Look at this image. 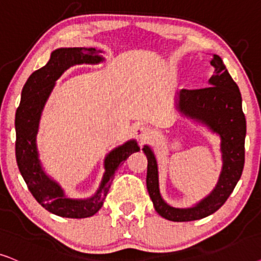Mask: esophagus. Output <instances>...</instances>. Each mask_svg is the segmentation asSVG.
<instances>
[{"instance_id": "esophagus-1", "label": "esophagus", "mask_w": 261, "mask_h": 261, "mask_svg": "<svg viewBox=\"0 0 261 261\" xmlns=\"http://www.w3.org/2000/svg\"><path fill=\"white\" fill-rule=\"evenodd\" d=\"M135 135H136V137H138L142 142H143V141L149 140V138L151 137V130L149 127L144 126V125H141V126H137L135 128Z\"/></svg>"}]
</instances>
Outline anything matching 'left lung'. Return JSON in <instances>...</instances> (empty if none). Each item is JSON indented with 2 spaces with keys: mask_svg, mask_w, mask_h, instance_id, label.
<instances>
[{
  "mask_svg": "<svg viewBox=\"0 0 261 261\" xmlns=\"http://www.w3.org/2000/svg\"><path fill=\"white\" fill-rule=\"evenodd\" d=\"M210 63L214 68V75L209 80L210 86L200 89L180 90L178 109L185 116L206 124L214 133L221 136L223 168L213 193L190 209L169 206L160 196L155 156L147 145L143 148L148 159L149 196L156 213L173 222L200 220L217 211L234 191L244 171L246 118L242 112L241 93L220 56L214 55Z\"/></svg>",
  "mask_w": 261,
  "mask_h": 261,
  "instance_id": "8db88e82",
  "label": "left lung"
}]
</instances>
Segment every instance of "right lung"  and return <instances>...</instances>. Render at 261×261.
Segmentation results:
<instances>
[{
	"label": "right lung",
	"mask_w": 261,
	"mask_h": 261,
	"mask_svg": "<svg viewBox=\"0 0 261 261\" xmlns=\"http://www.w3.org/2000/svg\"><path fill=\"white\" fill-rule=\"evenodd\" d=\"M100 52L93 47L58 48L51 54L45 67L30 76L21 93V101L15 114V156L19 171L30 192L41 206L61 217L85 218L98 213L109 193L117 168L133 152L140 150L135 141L111 151L105 160V175L101 186L94 197L85 200L69 199L60 186L41 169L38 160L36 136L41 111L50 95L55 81L71 65L99 63L102 61Z\"/></svg>",
	"instance_id": "add662e5"
}]
</instances>
